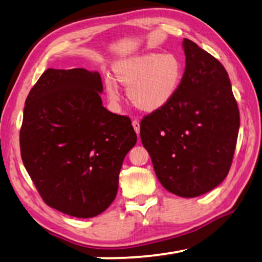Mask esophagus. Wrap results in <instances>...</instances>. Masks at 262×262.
<instances>
[{
  "mask_svg": "<svg viewBox=\"0 0 262 262\" xmlns=\"http://www.w3.org/2000/svg\"><path fill=\"white\" fill-rule=\"evenodd\" d=\"M132 125H133V127H134V129L136 132L137 136H139L140 135V122L137 121V120H134V121L132 122Z\"/></svg>",
  "mask_w": 262,
  "mask_h": 262,
  "instance_id": "obj_1",
  "label": "esophagus"
}]
</instances>
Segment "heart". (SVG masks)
<instances>
[{
    "mask_svg": "<svg viewBox=\"0 0 262 262\" xmlns=\"http://www.w3.org/2000/svg\"><path fill=\"white\" fill-rule=\"evenodd\" d=\"M112 74H105L106 94L111 103L121 99L118 81L128 86V98L137 108L155 112L178 95L185 77L183 60L173 53L147 52L117 61Z\"/></svg>",
    "mask_w": 262,
    "mask_h": 262,
    "instance_id": "b5f03b06",
    "label": "heart"
}]
</instances>
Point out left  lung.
<instances>
[{"mask_svg":"<svg viewBox=\"0 0 262 262\" xmlns=\"http://www.w3.org/2000/svg\"><path fill=\"white\" fill-rule=\"evenodd\" d=\"M183 48V85L170 104L143 118L140 135L163 187L195 198L228 176L241 119L221 62L189 39Z\"/></svg>","mask_w":262,"mask_h":262,"instance_id":"obj_1","label":"left lung"}]
</instances>
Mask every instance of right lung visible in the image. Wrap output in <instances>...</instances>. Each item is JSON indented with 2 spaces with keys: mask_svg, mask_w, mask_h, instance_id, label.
<instances>
[{
  "mask_svg": "<svg viewBox=\"0 0 262 262\" xmlns=\"http://www.w3.org/2000/svg\"><path fill=\"white\" fill-rule=\"evenodd\" d=\"M98 72L47 69L31 89L20 128L24 166L42 200L78 219L101 214L137 137L130 119L103 106Z\"/></svg>",
  "mask_w": 262,
  "mask_h": 262,
  "instance_id": "1",
  "label": "right lung"
}]
</instances>
